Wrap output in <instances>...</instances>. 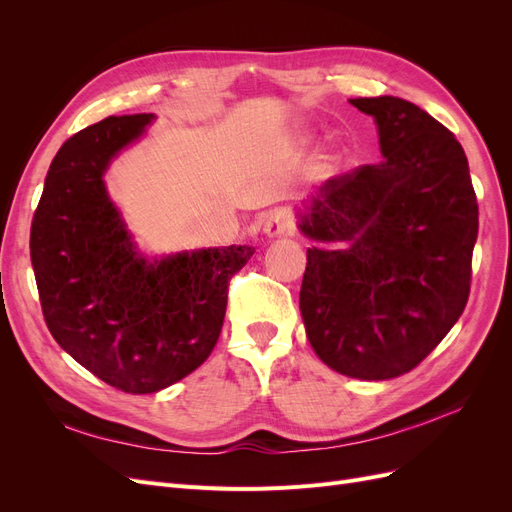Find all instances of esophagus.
Instances as JSON below:
<instances>
[{"label": "esophagus", "instance_id": "esophagus-1", "mask_svg": "<svg viewBox=\"0 0 512 512\" xmlns=\"http://www.w3.org/2000/svg\"><path fill=\"white\" fill-rule=\"evenodd\" d=\"M262 230H265L267 237H280L288 235L294 230V218L288 209H275L271 211L265 222H262Z\"/></svg>", "mask_w": 512, "mask_h": 512}]
</instances>
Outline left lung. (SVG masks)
Listing matches in <instances>:
<instances>
[{"mask_svg":"<svg viewBox=\"0 0 512 512\" xmlns=\"http://www.w3.org/2000/svg\"><path fill=\"white\" fill-rule=\"evenodd\" d=\"M376 119L380 164L324 181L299 228L309 247L299 307L324 365L359 380L408 374L436 348L470 297L478 203L451 130L416 104L350 100Z\"/></svg>","mask_w":512,"mask_h":512,"instance_id":"1","label":"left lung"}]
</instances>
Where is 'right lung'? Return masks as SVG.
Masks as SVG:
<instances>
[{
	"mask_svg": "<svg viewBox=\"0 0 512 512\" xmlns=\"http://www.w3.org/2000/svg\"><path fill=\"white\" fill-rule=\"evenodd\" d=\"M151 121V113L106 117L70 136L46 173L29 237L55 342L132 395L158 393L207 361L230 277L254 254L230 245L149 262L136 252L102 177Z\"/></svg>",
	"mask_w": 512,
	"mask_h": 512,
	"instance_id": "add662e5",
	"label": "right lung"
}]
</instances>
